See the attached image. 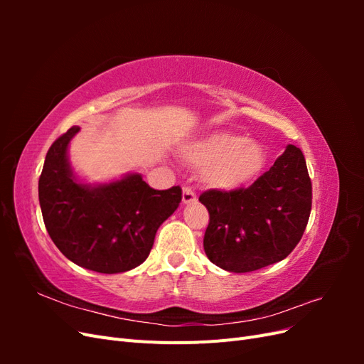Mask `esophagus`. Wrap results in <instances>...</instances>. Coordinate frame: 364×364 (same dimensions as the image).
Here are the masks:
<instances>
[{"label": "esophagus", "mask_w": 364, "mask_h": 364, "mask_svg": "<svg viewBox=\"0 0 364 364\" xmlns=\"http://www.w3.org/2000/svg\"><path fill=\"white\" fill-rule=\"evenodd\" d=\"M182 202L183 203H193V202H196V193L193 191L191 186H183Z\"/></svg>", "instance_id": "obj_1"}]
</instances>
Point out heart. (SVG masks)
Returning a JSON list of instances; mask_svg holds the SVG:
<instances>
[{"label": "heart", "instance_id": "heart-1", "mask_svg": "<svg viewBox=\"0 0 364 364\" xmlns=\"http://www.w3.org/2000/svg\"><path fill=\"white\" fill-rule=\"evenodd\" d=\"M183 158L203 168L205 181L220 190H234L245 185L261 167L264 155L257 142L229 132H215L194 142Z\"/></svg>", "mask_w": 364, "mask_h": 364}]
</instances>
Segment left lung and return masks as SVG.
<instances>
[{
  "label": "left lung",
  "instance_id": "8db88e82",
  "mask_svg": "<svg viewBox=\"0 0 364 364\" xmlns=\"http://www.w3.org/2000/svg\"><path fill=\"white\" fill-rule=\"evenodd\" d=\"M199 200L209 213L203 237L209 261L234 273L278 262L299 243L311 213L304 153L290 144L247 188L208 190Z\"/></svg>",
  "mask_w": 364,
  "mask_h": 364
}]
</instances>
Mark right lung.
Segmentation results:
<instances>
[{
	"instance_id": "1",
	"label": "right lung",
	"mask_w": 364,
	"mask_h": 364,
	"mask_svg": "<svg viewBox=\"0 0 364 364\" xmlns=\"http://www.w3.org/2000/svg\"><path fill=\"white\" fill-rule=\"evenodd\" d=\"M73 126L48 149L39 178L42 218L53 243L74 264L119 273L144 262L158 228L182 200L181 186L155 190L139 174L91 188L75 183L67 162Z\"/></svg>"
}]
</instances>
